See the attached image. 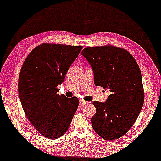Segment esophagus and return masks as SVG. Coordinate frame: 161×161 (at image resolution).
Listing matches in <instances>:
<instances>
[{"label": "esophagus", "instance_id": "obj_1", "mask_svg": "<svg viewBox=\"0 0 161 161\" xmlns=\"http://www.w3.org/2000/svg\"><path fill=\"white\" fill-rule=\"evenodd\" d=\"M87 103H88V102L87 101H85V100H80V105H81V106H82L83 105L87 104Z\"/></svg>", "mask_w": 161, "mask_h": 161}]
</instances>
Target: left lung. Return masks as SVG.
Listing matches in <instances>:
<instances>
[{
    "instance_id": "left-lung-1",
    "label": "left lung",
    "mask_w": 161,
    "mask_h": 161,
    "mask_svg": "<svg viewBox=\"0 0 161 161\" xmlns=\"http://www.w3.org/2000/svg\"><path fill=\"white\" fill-rule=\"evenodd\" d=\"M81 54L92 66L95 85L111 92L106 102L92 103V128L105 140H117L131 129L142 108L140 67L130 53L111 45L85 47Z\"/></svg>"
}]
</instances>
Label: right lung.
<instances>
[{"label": "right lung", "instance_id": "1", "mask_svg": "<svg viewBox=\"0 0 161 161\" xmlns=\"http://www.w3.org/2000/svg\"><path fill=\"white\" fill-rule=\"evenodd\" d=\"M82 47L42 43L30 53L21 66L18 89L23 110L33 127L48 139L66 132L78 108V98L59 95L57 86Z\"/></svg>", "mask_w": 161, "mask_h": 161}]
</instances>
